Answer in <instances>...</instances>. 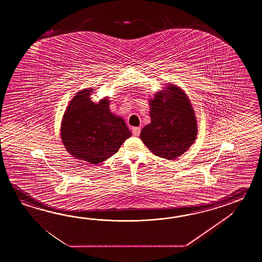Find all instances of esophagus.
<instances>
[{
    "mask_svg": "<svg viewBox=\"0 0 262 262\" xmlns=\"http://www.w3.org/2000/svg\"><path fill=\"white\" fill-rule=\"evenodd\" d=\"M140 131H141L140 127H133V128H132V133H133L134 136H136V137L139 136Z\"/></svg>",
    "mask_w": 262,
    "mask_h": 262,
    "instance_id": "obj_1",
    "label": "esophagus"
}]
</instances>
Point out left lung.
<instances>
[{
  "instance_id": "8db88e82",
  "label": "left lung",
  "mask_w": 262,
  "mask_h": 262,
  "mask_svg": "<svg viewBox=\"0 0 262 262\" xmlns=\"http://www.w3.org/2000/svg\"><path fill=\"white\" fill-rule=\"evenodd\" d=\"M150 123L140 132V139L156 156L173 160L194 144L198 135L195 111L188 95L167 83L149 99Z\"/></svg>"
}]
</instances>
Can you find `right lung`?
Wrapping results in <instances>:
<instances>
[{
  "label": "right lung",
  "instance_id": "1",
  "mask_svg": "<svg viewBox=\"0 0 262 262\" xmlns=\"http://www.w3.org/2000/svg\"><path fill=\"white\" fill-rule=\"evenodd\" d=\"M94 88L78 92L69 102L61 123V139L75 158L97 165L117 152L131 137L123 118L110 110V97L93 102Z\"/></svg>",
  "mask_w": 262,
  "mask_h": 262
}]
</instances>
